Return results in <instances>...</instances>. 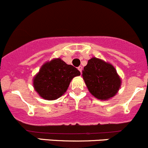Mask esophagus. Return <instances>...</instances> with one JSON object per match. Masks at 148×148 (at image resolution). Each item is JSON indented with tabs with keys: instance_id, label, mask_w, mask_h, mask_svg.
I'll use <instances>...</instances> for the list:
<instances>
[{
	"instance_id": "1",
	"label": "esophagus",
	"mask_w": 148,
	"mask_h": 148,
	"mask_svg": "<svg viewBox=\"0 0 148 148\" xmlns=\"http://www.w3.org/2000/svg\"><path fill=\"white\" fill-rule=\"evenodd\" d=\"M77 69H78V71H80V73H82V70H83V67H82V66H79L78 68H77Z\"/></svg>"
}]
</instances>
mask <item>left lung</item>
Returning a JSON list of instances; mask_svg holds the SVG:
<instances>
[{
  "label": "left lung",
  "mask_w": 148,
  "mask_h": 148,
  "mask_svg": "<svg viewBox=\"0 0 148 148\" xmlns=\"http://www.w3.org/2000/svg\"><path fill=\"white\" fill-rule=\"evenodd\" d=\"M83 77L90 93L99 100H107L118 92L121 79L113 65L98 58L88 61Z\"/></svg>",
  "instance_id": "left-lung-1"
}]
</instances>
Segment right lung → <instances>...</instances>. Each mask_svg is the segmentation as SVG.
I'll list each match as a JSON object with an SVG mask.
<instances>
[{
  "instance_id": "obj_1",
  "label": "right lung",
  "mask_w": 148,
  "mask_h": 148,
  "mask_svg": "<svg viewBox=\"0 0 148 148\" xmlns=\"http://www.w3.org/2000/svg\"><path fill=\"white\" fill-rule=\"evenodd\" d=\"M80 75L77 68L58 58L42 65L39 73L34 77L33 85L41 97L55 100L65 93L71 80Z\"/></svg>"
}]
</instances>
